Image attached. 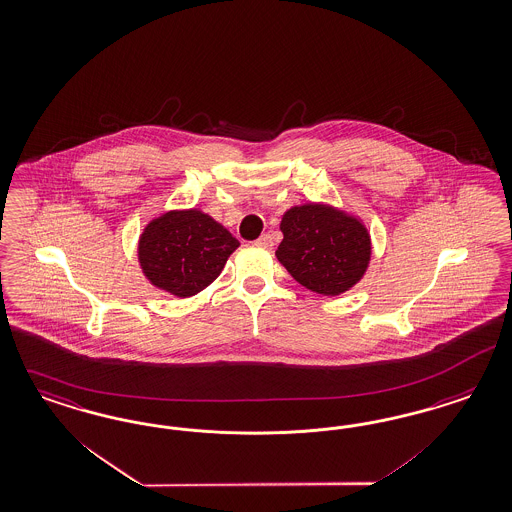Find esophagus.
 <instances>
[{
  "label": "esophagus",
  "instance_id": "obj_1",
  "mask_svg": "<svg viewBox=\"0 0 512 512\" xmlns=\"http://www.w3.org/2000/svg\"><path fill=\"white\" fill-rule=\"evenodd\" d=\"M256 245L262 248H271L273 247V239H271V235H269V233H264V235L256 241Z\"/></svg>",
  "mask_w": 512,
  "mask_h": 512
}]
</instances>
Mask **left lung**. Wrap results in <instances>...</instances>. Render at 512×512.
I'll use <instances>...</instances> for the list:
<instances>
[{
    "label": "left lung",
    "mask_w": 512,
    "mask_h": 512,
    "mask_svg": "<svg viewBox=\"0 0 512 512\" xmlns=\"http://www.w3.org/2000/svg\"><path fill=\"white\" fill-rule=\"evenodd\" d=\"M277 258L298 283L338 296L359 283L370 262V233L359 218L326 205L286 210Z\"/></svg>",
    "instance_id": "1"
}]
</instances>
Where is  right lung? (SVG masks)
<instances>
[{"label": "right lung", "instance_id": "right-lung-1", "mask_svg": "<svg viewBox=\"0 0 512 512\" xmlns=\"http://www.w3.org/2000/svg\"><path fill=\"white\" fill-rule=\"evenodd\" d=\"M239 241L201 210H171L152 220L138 241V260L148 281L178 298L207 288L224 269Z\"/></svg>", "mask_w": 512, "mask_h": 512}]
</instances>
